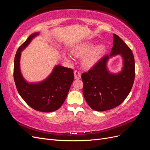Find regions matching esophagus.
Returning a JSON list of instances; mask_svg holds the SVG:
<instances>
[{
	"mask_svg": "<svg viewBox=\"0 0 150 150\" xmlns=\"http://www.w3.org/2000/svg\"><path fill=\"white\" fill-rule=\"evenodd\" d=\"M74 78L76 79H80L81 78V72L78 71H75L74 72Z\"/></svg>",
	"mask_w": 150,
	"mask_h": 150,
	"instance_id": "1",
	"label": "esophagus"
}]
</instances>
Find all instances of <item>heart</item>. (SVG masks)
<instances>
[{
    "instance_id": "b5f03b06",
    "label": "heart",
    "mask_w": 150,
    "mask_h": 150,
    "mask_svg": "<svg viewBox=\"0 0 150 150\" xmlns=\"http://www.w3.org/2000/svg\"><path fill=\"white\" fill-rule=\"evenodd\" d=\"M106 47L103 44H99L95 46V42L87 40L76 44L72 49V53L74 56L83 57L81 64L85 69H91L96 66L104 55ZM66 59L72 61V57L70 54L64 55Z\"/></svg>"
}]
</instances>
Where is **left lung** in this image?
Listing matches in <instances>:
<instances>
[{
  "label": "left lung",
  "instance_id": "left-lung-1",
  "mask_svg": "<svg viewBox=\"0 0 150 150\" xmlns=\"http://www.w3.org/2000/svg\"><path fill=\"white\" fill-rule=\"evenodd\" d=\"M122 58L121 71L114 74L107 63L112 57ZM135 76L134 59L129 47L118 35L113 34V46L110 56L103 57L88 72L82 74L83 93L88 105L96 111H104L119 106L128 96Z\"/></svg>",
  "mask_w": 150,
  "mask_h": 150
}]
</instances>
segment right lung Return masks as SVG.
I'll return each mask as SVG.
<instances>
[{
    "label": "right lung",
    "mask_w": 150,
    "mask_h": 150,
    "mask_svg": "<svg viewBox=\"0 0 150 150\" xmlns=\"http://www.w3.org/2000/svg\"><path fill=\"white\" fill-rule=\"evenodd\" d=\"M39 35L34 33L29 35L17 49L14 59L13 78L18 93L28 105L41 112H52L64 103L74 76L70 68L56 65L47 78L39 82L30 83L22 76L20 67L21 52Z\"/></svg>",
    "instance_id": "add662e5"
}]
</instances>
